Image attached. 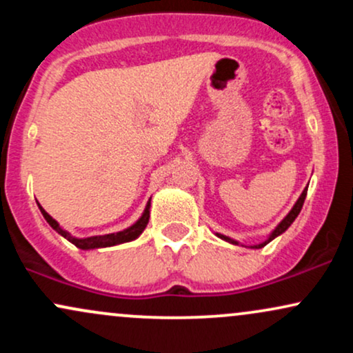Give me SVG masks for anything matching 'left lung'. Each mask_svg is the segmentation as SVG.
Instances as JSON below:
<instances>
[{
	"label": "left lung",
	"mask_w": 353,
	"mask_h": 353,
	"mask_svg": "<svg viewBox=\"0 0 353 353\" xmlns=\"http://www.w3.org/2000/svg\"><path fill=\"white\" fill-rule=\"evenodd\" d=\"M305 196H307V188L303 189V192L301 194V197H299L297 202H295V204H294V208L290 209V212L287 214V216L283 217L281 222H279L277 228H275V229L272 230V232H270V236L267 237L264 242H261V244H257V245H250V247H252V249H262V247L269 244L270 241H274L275 237H279V236H281V234L285 232V230L290 228V224H292V222L295 221V217L299 216V212H301V210H302V205H303V201H305ZM216 236H217L219 239H222V241L230 242V244H236V245L239 244L237 241H234V239H230V237H228V236H222V234H216Z\"/></svg>",
	"instance_id": "left-lung-1"
}]
</instances>
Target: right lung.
Listing matches in <instances>:
<instances>
[{"instance_id":"obj_1","label":"right lung","mask_w":353,"mask_h":353,"mask_svg":"<svg viewBox=\"0 0 353 353\" xmlns=\"http://www.w3.org/2000/svg\"><path fill=\"white\" fill-rule=\"evenodd\" d=\"M151 199L148 201V204H145V209L143 212V216H141L134 224L131 225V228L124 229V230H119V232H114V234H104V236H92V237H84V239H79V237H74L71 236L68 230H64L58 222L52 219L50 214L44 210L41 205H39V210H41L43 217L46 219L48 224L51 225L52 229L56 230V232L61 234L64 239H68V241L71 242V244H74L76 247H79V249L83 250H91V249H99V247H111V245H117V244H124V242H131L134 241L143 234V230L145 229V225H148L149 222V212H151Z\"/></svg>"}]
</instances>
